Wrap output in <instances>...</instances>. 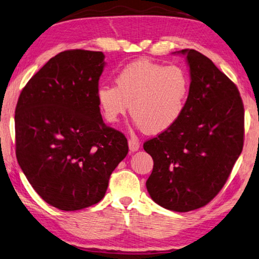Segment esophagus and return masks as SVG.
I'll return each instance as SVG.
<instances>
[{
    "mask_svg": "<svg viewBox=\"0 0 259 259\" xmlns=\"http://www.w3.org/2000/svg\"><path fill=\"white\" fill-rule=\"evenodd\" d=\"M128 144H129L130 152H136V150L139 149V142H138V139L136 138V137H134V136L129 139Z\"/></svg>",
    "mask_w": 259,
    "mask_h": 259,
    "instance_id": "esophagus-1",
    "label": "esophagus"
}]
</instances>
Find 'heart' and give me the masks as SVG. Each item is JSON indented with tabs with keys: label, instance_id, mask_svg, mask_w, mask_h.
<instances>
[{
	"label": "heart",
	"instance_id": "1",
	"mask_svg": "<svg viewBox=\"0 0 259 259\" xmlns=\"http://www.w3.org/2000/svg\"><path fill=\"white\" fill-rule=\"evenodd\" d=\"M189 88V76L185 69L140 59L117 72L115 86L98 87L96 96L109 123L117 122L130 106L139 129L161 134L181 117Z\"/></svg>",
	"mask_w": 259,
	"mask_h": 259
}]
</instances>
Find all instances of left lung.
<instances>
[{
  "instance_id": "left-lung-1",
  "label": "left lung",
  "mask_w": 259,
  "mask_h": 259,
  "mask_svg": "<svg viewBox=\"0 0 259 259\" xmlns=\"http://www.w3.org/2000/svg\"><path fill=\"white\" fill-rule=\"evenodd\" d=\"M190 69L185 111L177 123L145 142L154 161L146 181L155 203L175 211L207 205L227 182L243 147L240 93L207 56L181 50Z\"/></svg>"
}]
</instances>
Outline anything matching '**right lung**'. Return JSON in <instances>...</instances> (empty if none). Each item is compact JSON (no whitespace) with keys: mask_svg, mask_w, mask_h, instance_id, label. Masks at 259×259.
Masks as SVG:
<instances>
[{"mask_svg":"<svg viewBox=\"0 0 259 259\" xmlns=\"http://www.w3.org/2000/svg\"><path fill=\"white\" fill-rule=\"evenodd\" d=\"M102 52L70 50L30 78L16 107V155L35 191L61 210L97 204L128 154L125 136L103 122Z\"/></svg>","mask_w":259,"mask_h":259,"instance_id":"add662e5","label":"right lung"}]
</instances>
